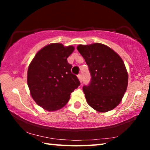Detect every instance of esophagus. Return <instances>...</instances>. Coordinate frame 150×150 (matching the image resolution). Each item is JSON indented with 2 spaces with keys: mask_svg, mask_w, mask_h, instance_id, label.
I'll return each instance as SVG.
<instances>
[{
  "mask_svg": "<svg viewBox=\"0 0 150 150\" xmlns=\"http://www.w3.org/2000/svg\"><path fill=\"white\" fill-rule=\"evenodd\" d=\"M77 77L79 79V81L81 82V81H82V75H81V74H79L77 75Z\"/></svg>",
  "mask_w": 150,
  "mask_h": 150,
  "instance_id": "obj_1",
  "label": "esophagus"
}]
</instances>
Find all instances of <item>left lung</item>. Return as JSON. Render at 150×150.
Instances as JSON below:
<instances>
[{
	"instance_id": "8db88e82",
	"label": "left lung",
	"mask_w": 150,
	"mask_h": 150,
	"mask_svg": "<svg viewBox=\"0 0 150 150\" xmlns=\"http://www.w3.org/2000/svg\"><path fill=\"white\" fill-rule=\"evenodd\" d=\"M77 48L91 76L89 84L83 87L87 103L101 112L112 110L120 103L128 86L123 60L111 48L99 43L79 45Z\"/></svg>"
}]
</instances>
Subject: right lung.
<instances>
[{"label":"right lung","instance_id":"right-lung-1","mask_svg":"<svg viewBox=\"0 0 150 150\" xmlns=\"http://www.w3.org/2000/svg\"><path fill=\"white\" fill-rule=\"evenodd\" d=\"M74 47L59 43L47 45L40 50L30 63L27 82L32 97L39 106L48 111L63 108L71 93L80 85V81L71 71L72 65L67 57Z\"/></svg>","mask_w":150,"mask_h":150}]
</instances>
